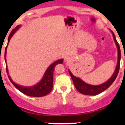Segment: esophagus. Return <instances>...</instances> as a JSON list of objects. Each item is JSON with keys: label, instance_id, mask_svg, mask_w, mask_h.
I'll list each match as a JSON object with an SVG mask.
<instances>
[{"label": "esophagus", "instance_id": "1", "mask_svg": "<svg viewBox=\"0 0 125 125\" xmlns=\"http://www.w3.org/2000/svg\"><path fill=\"white\" fill-rule=\"evenodd\" d=\"M71 58L70 57H67V58H65V61L66 62H71Z\"/></svg>", "mask_w": 125, "mask_h": 125}]
</instances>
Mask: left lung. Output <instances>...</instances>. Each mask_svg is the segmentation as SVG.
<instances>
[{
	"mask_svg": "<svg viewBox=\"0 0 125 125\" xmlns=\"http://www.w3.org/2000/svg\"><path fill=\"white\" fill-rule=\"evenodd\" d=\"M112 32L113 37H114V40L115 41V43L116 44V46L117 47V50H118V60H117V63L116 68L115 70L114 73L113 74L110 79L108 81H106L104 83H102L101 85H93L88 84V83H85L83 81H82L80 78H78L74 76L73 74L71 73L70 71L69 70V74H70L71 78H72L74 85L76 89L78 90L80 93L83 94V95H98L99 93H102L103 91H105L106 89H108L112 83L115 81V78H117V76L118 74L119 71V67H120V60H121V51L120 47H119V45L117 43L115 36V34H114V32Z\"/></svg>",
	"mask_w": 125,
	"mask_h": 125,
	"instance_id": "1",
	"label": "left lung"
}]
</instances>
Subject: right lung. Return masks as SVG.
Wrapping results in <instances>:
<instances>
[{"instance_id":"right-lung-1","label":"right lung","mask_w":125,"mask_h":125,"mask_svg":"<svg viewBox=\"0 0 125 125\" xmlns=\"http://www.w3.org/2000/svg\"><path fill=\"white\" fill-rule=\"evenodd\" d=\"M19 27H20V26L19 25L15 29H13L12 31L11 32L10 34V36L8 37V43L10 42L11 36L14 34V33L16 32L17 30H18ZM6 49L7 46L6 47V49H5L4 54V58L6 62ZM63 62V59H60V60L56 61L55 62L52 63L47 68V71H45L44 76H43V78L41 80V81L38 84H36V85H34V86H31V87H24V86L18 85V84H17L15 82H13V80H11V78H10V76L9 75L8 70V68H7V65H6V72L8 73V76L9 79H10L11 82L13 84V85L16 87L17 89L19 90L21 92H22V93H24V95L30 96V97H43V96L48 95L51 91L53 87V73H54V67L57 64H58V63H62Z\"/></svg>"}]
</instances>
